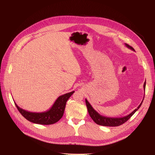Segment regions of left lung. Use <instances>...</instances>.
<instances>
[{
    "label": "left lung",
    "instance_id": "1",
    "mask_svg": "<svg viewBox=\"0 0 155 155\" xmlns=\"http://www.w3.org/2000/svg\"><path fill=\"white\" fill-rule=\"evenodd\" d=\"M125 46L127 48H129V49L134 51V49L132 47V46H130L126 43H125ZM145 84H146V82L145 81V83L143 84L144 91L145 90ZM143 99H144V97H143ZM143 99L142 101L141 102V104H140L139 105V106L137 107V109L134 110L129 115L124 116V117H121V118H110V117L101 116V114L98 113V112L94 109V108L92 107V105L90 104V103L87 101V99H85V103L87 105L88 114L91 117V118L93 120V121H94L96 124H97V125H103V126L116 127V126H120L121 125H122L123 124H124L125 122H126V121H127L130 118V117L132 116L135 113V112L139 109V108L142 104Z\"/></svg>",
    "mask_w": 155,
    "mask_h": 155
}]
</instances>
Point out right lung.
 <instances>
[{
  "label": "right lung",
  "instance_id": "1",
  "mask_svg": "<svg viewBox=\"0 0 155 155\" xmlns=\"http://www.w3.org/2000/svg\"><path fill=\"white\" fill-rule=\"evenodd\" d=\"M74 91L70 92L60 96L55 100L54 105L48 110L42 112H33L21 109L15 103L17 109L25 118L31 122L41 125L54 124L62 118L67 100Z\"/></svg>",
  "mask_w": 155,
  "mask_h": 155
}]
</instances>
